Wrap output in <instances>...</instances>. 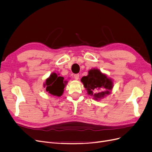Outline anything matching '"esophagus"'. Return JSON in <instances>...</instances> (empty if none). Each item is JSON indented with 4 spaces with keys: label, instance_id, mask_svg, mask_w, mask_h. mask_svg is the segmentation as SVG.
I'll use <instances>...</instances> for the list:
<instances>
[{
    "label": "esophagus",
    "instance_id": "obj_1",
    "mask_svg": "<svg viewBox=\"0 0 152 152\" xmlns=\"http://www.w3.org/2000/svg\"><path fill=\"white\" fill-rule=\"evenodd\" d=\"M74 79L75 80H78L79 79V74H75L74 75Z\"/></svg>",
    "mask_w": 152,
    "mask_h": 152
}]
</instances>
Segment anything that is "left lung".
I'll return each instance as SVG.
<instances>
[{
    "label": "left lung",
    "mask_w": 152,
    "mask_h": 152,
    "mask_svg": "<svg viewBox=\"0 0 152 152\" xmlns=\"http://www.w3.org/2000/svg\"><path fill=\"white\" fill-rule=\"evenodd\" d=\"M88 73L81 79L87 94L95 100H100L111 93L113 87L112 79L96 68L91 69Z\"/></svg>",
    "instance_id": "8db88e82"
}]
</instances>
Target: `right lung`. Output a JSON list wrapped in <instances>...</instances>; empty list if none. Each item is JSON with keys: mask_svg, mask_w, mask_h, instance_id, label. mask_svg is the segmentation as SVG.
<instances>
[{"mask_svg": "<svg viewBox=\"0 0 152 152\" xmlns=\"http://www.w3.org/2000/svg\"><path fill=\"white\" fill-rule=\"evenodd\" d=\"M63 77L59 76V74L53 73L49 77L45 80L44 84L45 90L53 96H61L64 91V88L66 86L67 81H64Z\"/></svg>", "mask_w": 152, "mask_h": 152, "instance_id": "right-lung-1", "label": "right lung"}]
</instances>
